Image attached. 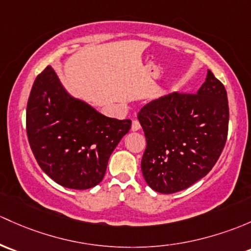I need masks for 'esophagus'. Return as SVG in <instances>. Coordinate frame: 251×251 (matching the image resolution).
I'll return each mask as SVG.
<instances>
[{"label":"esophagus","instance_id":"34e87169","mask_svg":"<svg viewBox=\"0 0 251 251\" xmlns=\"http://www.w3.org/2000/svg\"><path fill=\"white\" fill-rule=\"evenodd\" d=\"M141 128V124H139L138 120H133L132 121V126H131V130L132 131H138Z\"/></svg>","mask_w":251,"mask_h":251}]
</instances>
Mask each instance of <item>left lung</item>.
<instances>
[{"label": "left lung", "instance_id": "left-lung-1", "mask_svg": "<svg viewBox=\"0 0 251 251\" xmlns=\"http://www.w3.org/2000/svg\"><path fill=\"white\" fill-rule=\"evenodd\" d=\"M225 86L208 70L196 94H173L144 105L138 120L147 139L142 173L161 194L188 189L214 167L228 131Z\"/></svg>", "mask_w": 251, "mask_h": 251}]
</instances>
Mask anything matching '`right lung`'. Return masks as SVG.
<instances>
[{
    "label": "right lung",
    "instance_id": "1",
    "mask_svg": "<svg viewBox=\"0 0 251 251\" xmlns=\"http://www.w3.org/2000/svg\"><path fill=\"white\" fill-rule=\"evenodd\" d=\"M131 120L108 118L71 96L50 66L37 75L26 109L28 143L39 167L60 185L86 190L103 179Z\"/></svg>",
    "mask_w": 251,
    "mask_h": 251
}]
</instances>
